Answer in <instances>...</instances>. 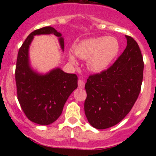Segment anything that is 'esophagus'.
Listing matches in <instances>:
<instances>
[{"label": "esophagus", "instance_id": "34e87169", "mask_svg": "<svg viewBox=\"0 0 156 156\" xmlns=\"http://www.w3.org/2000/svg\"><path fill=\"white\" fill-rule=\"evenodd\" d=\"M84 86H85L84 81L82 80H78V87L84 88Z\"/></svg>", "mask_w": 156, "mask_h": 156}]
</instances>
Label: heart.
<instances>
[{
	"instance_id": "obj_1",
	"label": "heart",
	"mask_w": 156,
	"mask_h": 156,
	"mask_svg": "<svg viewBox=\"0 0 156 156\" xmlns=\"http://www.w3.org/2000/svg\"><path fill=\"white\" fill-rule=\"evenodd\" d=\"M119 42L113 37H94L81 41L75 47V54L80 58L88 59L87 68L94 73L105 69L119 53ZM69 60L75 64L76 58L69 54Z\"/></svg>"
}]
</instances>
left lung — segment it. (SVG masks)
I'll use <instances>...</instances> for the list:
<instances>
[{
	"label": "left lung",
	"instance_id": "1",
	"mask_svg": "<svg viewBox=\"0 0 156 156\" xmlns=\"http://www.w3.org/2000/svg\"><path fill=\"white\" fill-rule=\"evenodd\" d=\"M127 45L116 61L85 84L84 112L93 127L103 129L119 123L131 110L140 94L144 62L137 43L126 36Z\"/></svg>",
	"mask_w": 156,
	"mask_h": 156
}]
</instances>
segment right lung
I'll return each instance as SVG.
<instances>
[{
  "label": "right lung",
  "mask_w": 156,
  "mask_h": 156,
  "mask_svg": "<svg viewBox=\"0 0 156 156\" xmlns=\"http://www.w3.org/2000/svg\"><path fill=\"white\" fill-rule=\"evenodd\" d=\"M54 34L58 37L64 50L62 34L51 27L34 30L19 48L16 67L17 96L25 115L32 122L49 125L61 115L65 103L77 88V76L66 73L57 68L42 75L32 69L29 60V48L34 36Z\"/></svg>",
  "instance_id": "obj_1"
}]
</instances>
